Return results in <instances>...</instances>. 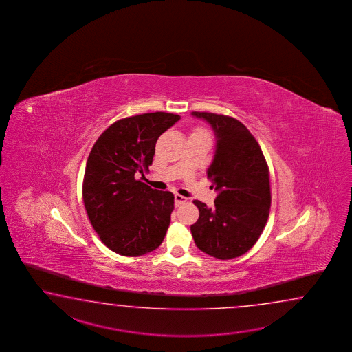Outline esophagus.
Returning <instances> with one entry per match:
<instances>
[{
  "instance_id": "esophagus-1",
  "label": "esophagus",
  "mask_w": 352,
  "mask_h": 352,
  "mask_svg": "<svg viewBox=\"0 0 352 352\" xmlns=\"http://www.w3.org/2000/svg\"><path fill=\"white\" fill-rule=\"evenodd\" d=\"M186 197H184V196H181V195H175V206H179V205H182L184 202H186Z\"/></svg>"
}]
</instances>
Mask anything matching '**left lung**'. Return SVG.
I'll list each match as a JSON object with an SVG mask.
<instances>
[{"label": "left lung", "mask_w": 352, "mask_h": 352, "mask_svg": "<svg viewBox=\"0 0 352 352\" xmlns=\"http://www.w3.org/2000/svg\"><path fill=\"white\" fill-rule=\"evenodd\" d=\"M209 123L217 138L208 177L217 192L212 208L195 200L200 217L191 225L196 247L217 259L247 253L270 217V171L262 150L248 128L232 117L192 112Z\"/></svg>", "instance_id": "obj_1"}]
</instances>
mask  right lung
<instances>
[{"instance_id": "right-lung-1", "label": "right lung", "mask_w": 352, "mask_h": 352, "mask_svg": "<svg viewBox=\"0 0 352 352\" xmlns=\"http://www.w3.org/2000/svg\"><path fill=\"white\" fill-rule=\"evenodd\" d=\"M179 118L156 112L118 120L90 151L82 201L99 238L117 254H147L164 241L175 197L153 190L138 176L152 165L158 137Z\"/></svg>"}]
</instances>
